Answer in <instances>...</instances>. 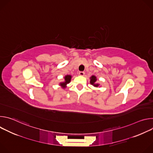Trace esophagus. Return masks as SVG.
Instances as JSON below:
<instances>
[{
  "instance_id": "1",
  "label": "esophagus",
  "mask_w": 153,
  "mask_h": 153,
  "mask_svg": "<svg viewBox=\"0 0 153 153\" xmlns=\"http://www.w3.org/2000/svg\"><path fill=\"white\" fill-rule=\"evenodd\" d=\"M79 75H80V76H84V74H85V73H84L83 71H80V72L79 73Z\"/></svg>"
}]
</instances>
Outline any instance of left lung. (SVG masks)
I'll use <instances>...</instances> for the list:
<instances>
[{
    "instance_id": "8db88e82",
    "label": "left lung",
    "mask_w": 153,
    "mask_h": 153,
    "mask_svg": "<svg viewBox=\"0 0 153 153\" xmlns=\"http://www.w3.org/2000/svg\"><path fill=\"white\" fill-rule=\"evenodd\" d=\"M96 80H97V78H96V77L95 76H92L90 77V83L91 85H93L95 87H98L99 84L96 83Z\"/></svg>"
}]
</instances>
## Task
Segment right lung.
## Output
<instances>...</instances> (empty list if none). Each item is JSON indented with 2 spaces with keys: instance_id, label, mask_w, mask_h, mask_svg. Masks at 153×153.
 <instances>
[{
  "instance_id": "add662e5",
  "label": "right lung",
  "mask_w": 153,
  "mask_h": 153,
  "mask_svg": "<svg viewBox=\"0 0 153 153\" xmlns=\"http://www.w3.org/2000/svg\"><path fill=\"white\" fill-rule=\"evenodd\" d=\"M64 79H65V81L63 82L60 83V85L63 88H65V87H66L67 84H68L70 82L71 79V75H67V76H65L64 77Z\"/></svg>"
}]
</instances>
